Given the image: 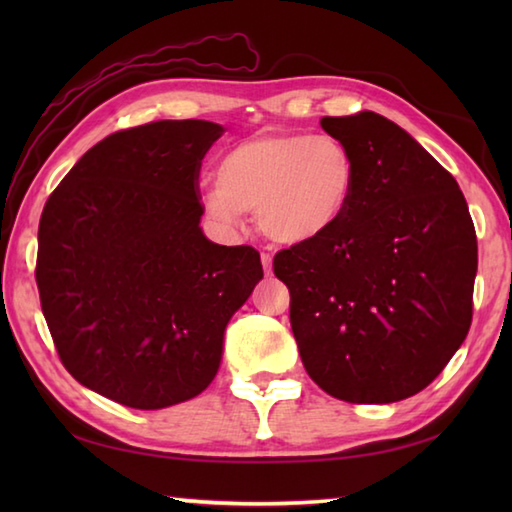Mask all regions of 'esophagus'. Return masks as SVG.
<instances>
[{
  "label": "esophagus",
  "mask_w": 512,
  "mask_h": 512,
  "mask_svg": "<svg viewBox=\"0 0 512 512\" xmlns=\"http://www.w3.org/2000/svg\"><path fill=\"white\" fill-rule=\"evenodd\" d=\"M262 266H264L266 275L273 273V257H270L268 253H262Z\"/></svg>",
  "instance_id": "1"
}]
</instances>
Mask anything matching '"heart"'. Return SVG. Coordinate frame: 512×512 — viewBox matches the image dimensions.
I'll use <instances>...</instances> for the list:
<instances>
[{
	"instance_id": "obj_1",
	"label": "heart",
	"mask_w": 512,
	"mask_h": 512,
	"mask_svg": "<svg viewBox=\"0 0 512 512\" xmlns=\"http://www.w3.org/2000/svg\"><path fill=\"white\" fill-rule=\"evenodd\" d=\"M356 160L334 136L259 134L217 160L204 209L222 226L255 211V224L279 246L319 242L343 224L356 195Z\"/></svg>"
}]
</instances>
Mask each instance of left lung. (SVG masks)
Segmentation results:
<instances>
[{
  "instance_id": "obj_1",
  "label": "left lung",
  "mask_w": 512,
  "mask_h": 512,
  "mask_svg": "<svg viewBox=\"0 0 512 512\" xmlns=\"http://www.w3.org/2000/svg\"><path fill=\"white\" fill-rule=\"evenodd\" d=\"M358 178L343 224L275 257L303 367L330 396L387 405L418 394L473 317L477 237L458 182L376 112L325 116Z\"/></svg>"
}]
</instances>
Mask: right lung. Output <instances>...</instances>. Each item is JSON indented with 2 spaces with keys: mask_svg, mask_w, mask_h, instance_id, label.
I'll return each instance as SVG.
<instances>
[{
  "mask_svg": "<svg viewBox=\"0 0 512 512\" xmlns=\"http://www.w3.org/2000/svg\"><path fill=\"white\" fill-rule=\"evenodd\" d=\"M226 129L158 121L94 145L39 222L41 310L65 369L132 409L211 385L224 332L262 281L259 253L202 233L198 173Z\"/></svg>",
  "mask_w": 512,
  "mask_h": 512,
  "instance_id": "obj_1",
  "label": "right lung"
}]
</instances>
